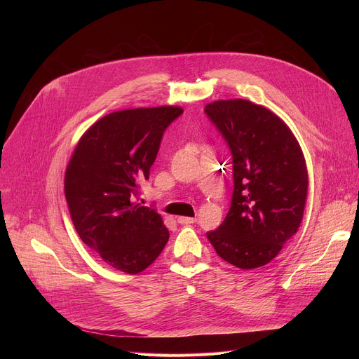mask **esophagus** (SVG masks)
Here are the masks:
<instances>
[{"instance_id":"obj_1","label":"esophagus","mask_w":359,"mask_h":359,"mask_svg":"<svg viewBox=\"0 0 359 359\" xmlns=\"http://www.w3.org/2000/svg\"><path fill=\"white\" fill-rule=\"evenodd\" d=\"M177 223H180V224H193V223H196V219L180 216V217H177Z\"/></svg>"}]
</instances>
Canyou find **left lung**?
Returning a JSON list of instances; mask_svg holds the SVG:
<instances>
[{
  "instance_id": "8db88e82",
  "label": "left lung",
  "mask_w": 359,
  "mask_h": 359,
  "mask_svg": "<svg viewBox=\"0 0 359 359\" xmlns=\"http://www.w3.org/2000/svg\"><path fill=\"white\" fill-rule=\"evenodd\" d=\"M204 112L233 156L234 189L224 222L208 238L243 270L270 263L297 233L309 190L302 150L271 111L245 99L216 100Z\"/></svg>"
}]
</instances>
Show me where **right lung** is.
Returning <instances> with one entry per match:
<instances>
[{
  "label": "right lung",
  "mask_w": 359,
  "mask_h": 359,
  "mask_svg": "<svg viewBox=\"0 0 359 359\" xmlns=\"http://www.w3.org/2000/svg\"><path fill=\"white\" fill-rule=\"evenodd\" d=\"M179 107L109 114L79 139L65 172V197L81 240L108 266L137 274L169 240L161 215L135 203Z\"/></svg>",
  "instance_id": "obj_1"
}]
</instances>
